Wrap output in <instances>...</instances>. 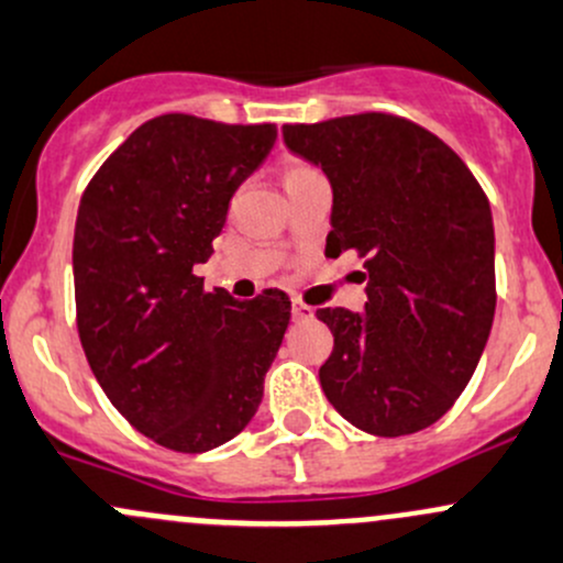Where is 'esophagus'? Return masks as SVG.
<instances>
[{
	"label": "esophagus",
	"mask_w": 563,
	"mask_h": 563,
	"mask_svg": "<svg viewBox=\"0 0 563 563\" xmlns=\"http://www.w3.org/2000/svg\"><path fill=\"white\" fill-rule=\"evenodd\" d=\"M291 312H294V321H310V318L316 316V310H312L310 305H305L301 299H291Z\"/></svg>",
	"instance_id": "obj_1"
}]
</instances>
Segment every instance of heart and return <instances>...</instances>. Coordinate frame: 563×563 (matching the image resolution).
Instances as JSON below:
<instances>
[{
	"label": "heart",
	"mask_w": 563,
	"mask_h": 563,
	"mask_svg": "<svg viewBox=\"0 0 563 563\" xmlns=\"http://www.w3.org/2000/svg\"><path fill=\"white\" fill-rule=\"evenodd\" d=\"M310 173H318V169L310 167V164H305V162H288L286 167H283V186L291 180H297V177H301V175H310Z\"/></svg>",
	"instance_id": "b5f03b06"
}]
</instances>
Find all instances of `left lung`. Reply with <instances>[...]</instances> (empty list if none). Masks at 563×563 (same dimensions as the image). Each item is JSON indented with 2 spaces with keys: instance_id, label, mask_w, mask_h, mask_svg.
Returning <instances> with one entry per match:
<instances>
[{
  "instance_id": "8db88e82",
  "label": "left lung",
  "mask_w": 563,
  "mask_h": 563,
  "mask_svg": "<svg viewBox=\"0 0 563 563\" xmlns=\"http://www.w3.org/2000/svg\"><path fill=\"white\" fill-rule=\"evenodd\" d=\"M283 140L334 191L327 256L364 258L366 307H323L321 386L345 421L401 437L440 421L470 383L496 310L488 197L437 134L390 112L286 123Z\"/></svg>"
}]
</instances>
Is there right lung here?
Masks as SVG:
<instances>
[{
    "label": "right lung",
    "mask_w": 563,
    "mask_h": 563,
    "mask_svg": "<svg viewBox=\"0 0 563 563\" xmlns=\"http://www.w3.org/2000/svg\"><path fill=\"white\" fill-rule=\"evenodd\" d=\"M275 137V123L167 112L134 129L80 197V345L112 407L169 451H212L245 429L291 321L283 291L240 301L194 275Z\"/></svg>",
    "instance_id": "1"
}]
</instances>
